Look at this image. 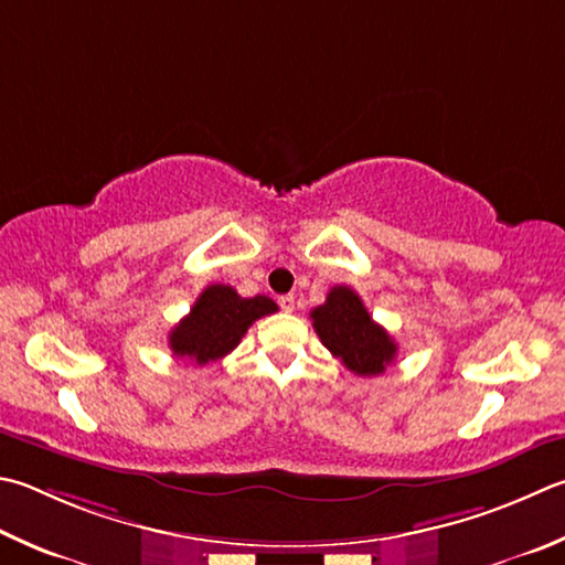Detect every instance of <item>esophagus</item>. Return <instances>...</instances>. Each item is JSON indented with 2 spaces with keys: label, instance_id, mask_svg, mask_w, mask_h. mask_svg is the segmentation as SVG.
<instances>
[{
  "label": "esophagus",
  "instance_id": "esophagus-1",
  "mask_svg": "<svg viewBox=\"0 0 565 565\" xmlns=\"http://www.w3.org/2000/svg\"><path fill=\"white\" fill-rule=\"evenodd\" d=\"M294 303H296V296H294V294H284V296H279V306H281V311L291 313V311H294Z\"/></svg>",
  "mask_w": 565,
  "mask_h": 565
}]
</instances>
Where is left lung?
Masks as SVG:
<instances>
[{
    "mask_svg": "<svg viewBox=\"0 0 565 565\" xmlns=\"http://www.w3.org/2000/svg\"><path fill=\"white\" fill-rule=\"evenodd\" d=\"M311 318L321 343L355 375H381L395 361L397 343L373 321L351 286H333Z\"/></svg>",
    "mask_w": 565,
    "mask_h": 565,
    "instance_id": "1",
    "label": "left lung"
}]
</instances>
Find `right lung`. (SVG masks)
<instances>
[{"label": "right lung", "instance_id": "1", "mask_svg": "<svg viewBox=\"0 0 565 565\" xmlns=\"http://www.w3.org/2000/svg\"><path fill=\"white\" fill-rule=\"evenodd\" d=\"M276 306L269 296H242L224 284H212L204 289L190 313L172 328L168 343L172 355L188 358L198 365L220 361L239 345L242 335L249 331L256 318L274 313Z\"/></svg>", "mask_w": 565, "mask_h": 565}]
</instances>
